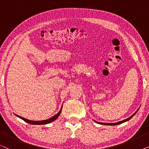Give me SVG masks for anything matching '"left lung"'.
Masks as SVG:
<instances>
[{"label": "left lung", "mask_w": 149, "mask_h": 149, "mask_svg": "<svg viewBox=\"0 0 149 149\" xmlns=\"http://www.w3.org/2000/svg\"><path fill=\"white\" fill-rule=\"evenodd\" d=\"M138 111V109L137 110V111H136L135 112V113H134L133 114V115H132L131 116V117H128L127 119H124V120H123V121H119V122H117V123H102V122H97V121H95V122H96V123H99V124H101V125H119V124L123 123H124V122H126V121H129V120H130V119H132V118L134 116L136 115V113H137Z\"/></svg>", "instance_id": "8db88e82"}]
</instances>
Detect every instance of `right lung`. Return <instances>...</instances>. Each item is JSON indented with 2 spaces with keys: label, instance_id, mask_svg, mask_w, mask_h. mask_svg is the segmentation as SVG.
<instances>
[{
  "label": "right lung",
  "instance_id": "right-lung-1",
  "mask_svg": "<svg viewBox=\"0 0 149 149\" xmlns=\"http://www.w3.org/2000/svg\"><path fill=\"white\" fill-rule=\"evenodd\" d=\"M62 107L61 108L60 111H59L58 113H57L56 115H54V117L49 118V119H46V120H42V121H31V120H29V119H25V118L22 117H20L19 115H17V117L20 118V119H22V120H24V121L27 122L28 123H30V124H32V125H45V124H47V123H52V121H54L56 120L57 118L59 117V115H60L61 113V111H62Z\"/></svg>",
  "mask_w": 149,
  "mask_h": 149
}]
</instances>
